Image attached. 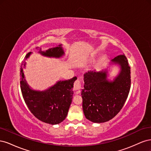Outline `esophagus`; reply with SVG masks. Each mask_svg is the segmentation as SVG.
<instances>
[{"mask_svg":"<svg viewBox=\"0 0 151 151\" xmlns=\"http://www.w3.org/2000/svg\"><path fill=\"white\" fill-rule=\"evenodd\" d=\"M74 88L75 90H79L81 88V84L79 79H77L75 81L74 84Z\"/></svg>","mask_w":151,"mask_h":151,"instance_id":"esophagus-1","label":"esophagus"}]
</instances>
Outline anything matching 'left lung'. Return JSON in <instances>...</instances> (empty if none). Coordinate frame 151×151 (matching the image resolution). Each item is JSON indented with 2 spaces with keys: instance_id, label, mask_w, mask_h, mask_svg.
Here are the masks:
<instances>
[{
  "instance_id": "1",
  "label": "left lung",
  "mask_w": 151,
  "mask_h": 151,
  "mask_svg": "<svg viewBox=\"0 0 151 151\" xmlns=\"http://www.w3.org/2000/svg\"><path fill=\"white\" fill-rule=\"evenodd\" d=\"M112 61L121 65V72L113 82L106 79L105 71H88L84 75L82 89L83 108L87 119L94 123L111 120L120 112L129 96L131 86L130 67L125 55Z\"/></svg>"
}]
</instances>
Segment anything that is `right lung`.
<instances>
[{
  "label": "right lung",
  "instance_id": "1",
  "mask_svg": "<svg viewBox=\"0 0 151 151\" xmlns=\"http://www.w3.org/2000/svg\"><path fill=\"white\" fill-rule=\"evenodd\" d=\"M47 57H60L63 55L60 45L40 52ZM31 53L26 55L28 58ZM23 63L20 68V86L22 97L31 113L38 120L49 124H58L65 120L70 106L74 92L72 88L77 77L59 81L47 91L40 92L31 90L24 79Z\"/></svg>",
  "mask_w": 151,
  "mask_h": 151
}]
</instances>
